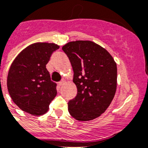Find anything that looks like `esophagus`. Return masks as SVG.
Instances as JSON below:
<instances>
[{
    "instance_id": "esophagus-1",
    "label": "esophagus",
    "mask_w": 148,
    "mask_h": 148,
    "mask_svg": "<svg viewBox=\"0 0 148 148\" xmlns=\"http://www.w3.org/2000/svg\"><path fill=\"white\" fill-rule=\"evenodd\" d=\"M64 80L60 81V82H59V85H60V86H61V85H63V84H64Z\"/></svg>"
}]
</instances>
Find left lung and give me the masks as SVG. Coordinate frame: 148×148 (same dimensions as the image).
<instances>
[{
	"mask_svg": "<svg viewBox=\"0 0 148 148\" xmlns=\"http://www.w3.org/2000/svg\"><path fill=\"white\" fill-rule=\"evenodd\" d=\"M73 66L77 96L68 103L70 115L89 121L106 112L117 89V64L110 53L89 40L69 42L62 47Z\"/></svg>",
	"mask_w": 148,
	"mask_h": 148,
	"instance_id": "obj_1",
	"label": "left lung"
}]
</instances>
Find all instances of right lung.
Listing matches in <instances>:
<instances>
[{"label": "right lung", "mask_w": 148, "mask_h": 148, "mask_svg": "<svg viewBox=\"0 0 148 148\" xmlns=\"http://www.w3.org/2000/svg\"><path fill=\"white\" fill-rule=\"evenodd\" d=\"M60 48L49 42H35L24 49L11 64L7 89L15 104L32 115L44 114L57 95L56 85L46 69L53 51Z\"/></svg>", "instance_id": "1"}]
</instances>
